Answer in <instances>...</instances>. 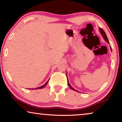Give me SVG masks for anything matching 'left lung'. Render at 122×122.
I'll use <instances>...</instances> for the list:
<instances>
[{
    "label": "left lung",
    "instance_id": "obj_1",
    "mask_svg": "<svg viewBox=\"0 0 122 122\" xmlns=\"http://www.w3.org/2000/svg\"><path fill=\"white\" fill-rule=\"evenodd\" d=\"M99 29H100V32H101V35H102V36H103V39H104V40H105V41H107V42H108L109 44H109V42L108 39V38H107V35H106V33H105V32L104 31V30H103V29L101 28H99ZM110 49H111V46H110ZM67 81H68V86H69V87L71 88L72 90H75V91H76V92H78L77 90H75V89H74V88H73V87H72V86H71V84H69V82H68V78H67Z\"/></svg>",
    "mask_w": 122,
    "mask_h": 122
}]
</instances>
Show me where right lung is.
Listing matches in <instances>:
<instances>
[{"mask_svg": "<svg viewBox=\"0 0 122 122\" xmlns=\"http://www.w3.org/2000/svg\"><path fill=\"white\" fill-rule=\"evenodd\" d=\"M49 81V80H48ZM48 81H47L46 83H45L44 85H43V86H39V87H38V88H35V89H42V88H44L45 86H46L47 84V83H48Z\"/></svg>", "mask_w": 122, "mask_h": 122, "instance_id": "add662e5", "label": "right lung"}]
</instances>
